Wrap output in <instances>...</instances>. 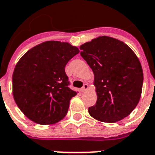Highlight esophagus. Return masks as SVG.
Returning <instances> with one entry per match:
<instances>
[{"label":"esophagus","mask_w":155,"mask_h":155,"mask_svg":"<svg viewBox=\"0 0 155 155\" xmlns=\"http://www.w3.org/2000/svg\"><path fill=\"white\" fill-rule=\"evenodd\" d=\"M88 88H89L88 84H84L83 87H82V88L81 89V92H86V91H87V90H88Z\"/></svg>","instance_id":"34e87169"}]
</instances>
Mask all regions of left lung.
Instances as JSON below:
<instances>
[{
  "label": "left lung",
  "instance_id": "8db88e82",
  "mask_svg": "<svg viewBox=\"0 0 155 155\" xmlns=\"http://www.w3.org/2000/svg\"><path fill=\"white\" fill-rule=\"evenodd\" d=\"M80 49L94 76L97 102L89 114L106 123L125 118L141 95L143 71L138 57L124 42L109 36L97 37Z\"/></svg>",
  "mask_w": 155,
  "mask_h": 155
}]
</instances>
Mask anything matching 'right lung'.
Returning a JSON list of instances; mask_svg holds the SVG:
<instances>
[{
    "label": "right lung",
    "mask_w": 155,
    "mask_h": 155,
    "mask_svg": "<svg viewBox=\"0 0 155 155\" xmlns=\"http://www.w3.org/2000/svg\"><path fill=\"white\" fill-rule=\"evenodd\" d=\"M78 48L46 41L21 56L13 74V96L21 112L39 124H52L66 116L77 92L69 88L64 67Z\"/></svg>",
    "instance_id": "1"
}]
</instances>
